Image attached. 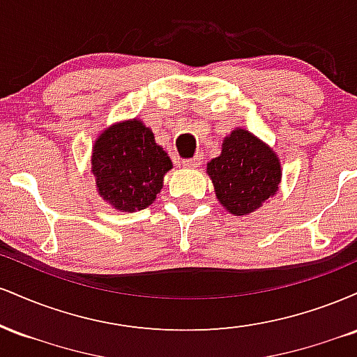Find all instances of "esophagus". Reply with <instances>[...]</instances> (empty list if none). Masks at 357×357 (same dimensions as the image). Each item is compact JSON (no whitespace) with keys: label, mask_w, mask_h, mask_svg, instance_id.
<instances>
[{"label":"esophagus","mask_w":357,"mask_h":357,"mask_svg":"<svg viewBox=\"0 0 357 357\" xmlns=\"http://www.w3.org/2000/svg\"><path fill=\"white\" fill-rule=\"evenodd\" d=\"M184 167H199L202 166V158H192V159H184L183 161Z\"/></svg>","instance_id":"34e87169"}]
</instances>
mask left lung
I'll list each match as a JSON object with an SVG mask.
<instances>
[{
    "label": "left lung",
    "instance_id": "obj_1",
    "mask_svg": "<svg viewBox=\"0 0 357 357\" xmlns=\"http://www.w3.org/2000/svg\"><path fill=\"white\" fill-rule=\"evenodd\" d=\"M218 202L231 215L253 213L278 190L282 179L277 154L245 129L225 137L221 154L206 166Z\"/></svg>",
    "mask_w": 357,
    "mask_h": 357
}]
</instances>
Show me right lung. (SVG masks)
Returning a JSON list of instances; mask_svg holds the SVG:
<instances>
[{
	"label": "right lung",
	"mask_w": 357,
	"mask_h": 357,
	"mask_svg": "<svg viewBox=\"0 0 357 357\" xmlns=\"http://www.w3.org/2000/svg\"><path fill=\"white\" fill-rule=\"evenodd\" d=\"M171 167L173 162L155 144L153 130L137 119L110 126L93 146L97 191L119 211L144 210L153 204Z\"/></svg>",
	"instance_id": "obj_1"
}]
</instances>
